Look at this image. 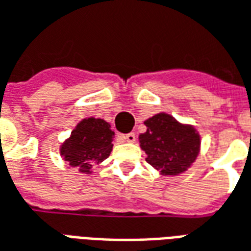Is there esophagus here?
<instances>
[{"mask_svg": "<svg viewBox=\"0 0 251 251\" xmlns=\"http://www.w3.org/2000/svg\"><path fill=\"white\" fill-rule=\"evenodd\" d=\"M124 139L127 140L128 143H134L135 140H136V136H135L134 132H129V134L124 135Z\"/></svg>", "mask_w": 251, "mask_h": 251, "instance_id": "obj_1", "label": "esophagus"}]
</instances>
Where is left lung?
Here are the masks:
<instances>
[{"mask_svg": "<svg viewBox=\"0 0 251 251\" xmlns=\"http://www.w3.org/2000/svg\"><path fill=\"white\" fill-rule=\"evenodd\" d=\"M145 126L147 131L139 135V143L152 168L165 176H176L195 162L200 136L193 127L179 124L168 113L150 117Z\"/></svg>", "mask_w": 251, "mask_h": 251, "instance_id": "8db88e82", "label": "left lung"}]
</instances>
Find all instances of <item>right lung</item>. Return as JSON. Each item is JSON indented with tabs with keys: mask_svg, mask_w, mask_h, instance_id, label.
<instances>
[{
	"mask_svg": "<svg viewBox=\"0 0 251 251\" xmlns=\"http://www.w3.org/2000/svg\"><path fill=\"white\" fill-rule=\"evenodd\" d=\"M113 136L111 126L102 119H83L62 145L60 155L81 173H90L93 163H100L109 157Z\"/></svg>",
	"mask_w": 251,
	"mask_h": 251,
	"instance_id": "1",
	"label": "right lung"
}]
</instances>
